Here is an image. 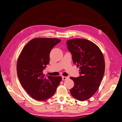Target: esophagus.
<instances>
[{
    "mask_svg": "<svg viewBox=\"0 0 122 122\" xmlns=\"http://www.w3.org/2000/svg\"><path fill=\"white\" fill-rule=\"evenodd\" d=\"M69 79V77H66V76H62V80H66Z\"/></svg>",
    "mask_w": 122,
    "mask_h": 122,
    "instance_id": "1",
    "label": "esophagus"
}]
</instances>
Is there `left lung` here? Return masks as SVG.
I'll list each match as a JSON object with an SVG mask.
<instances>
[{"instance_id": "8db88e82", "label": "left lung", "mask_w": 122, "mask_h": 122, "mask_svg": "<svg viewBox=\"0 0 122 122\" xmlns=\"http://www.w3.org/2000/svg\"><path fill=\"white\" fill-rule=\"evenodd\" d=\"M67 45L74 64L79 68L80 75L77 78L70 77L74 82L70 93L79 101L86 100L95 94L101 84L105 71L104 56L99 47L87 40H69Z\"/></svg>"}]
</instances>
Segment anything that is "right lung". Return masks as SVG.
I'll return each mask as SVG.
<instances>
[{
	"label": "right lung",
	"mask_w": 122,
	"mask_h": 122,
	"mask_svg": "<svg viewBox=\"0 0 122 122\" xmlns=\"http://www.w3.org/2000/svg\"><path fill=\"white\" fill-rule=\"evenodd\" d=\"M61 40L55 38L33 39L22 50L18 58L17 72L20 82L30 96L44 101L54 94L61 76H45L43 70L49 63L50 51Z\"/></svg>",
	"instance_id": "right-lung-1"
}]
</instances>
